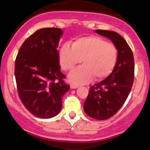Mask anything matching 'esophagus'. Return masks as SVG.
Instances as JSON below:
<instances>
[{
  "mask_svg": "<svg viewBox=\"0 0 150 150\" xmlns=\"http://www.w3.org/2000/svg\"><path fill=\"white\" fill-rule=\"evenodd\" d=\"M78 87V85H77V84H71L70 85L71 88H77Z\"/></svg>",
  "mask_w": 150,
  "mask_h": 150,
  "instance_id": "esophagus-1",
  "label": "esophagus"
}]
</instances>
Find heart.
Returning <instances> with one entry per match:
<instances>
[{"mask_svg": "<svg viewBox=\"0 0 150 150\" xmlns=\"http://www.w3.org/2000/svg\"><path fill=\"white\" fill-rule=\"evenodd\" d=\"M118 58L117 48L98 36H84L75 39L72 46L65 43L60 48L59 61L62 69L71 71L81 62L83 65L71 72L70 82L89 83L95 78L99 81L108 77L115 67Z\"/></svg>", "mask_w": 150, "mask_h": 150, "instance_id": "heart-1", "label": "heart"}]
</instances>
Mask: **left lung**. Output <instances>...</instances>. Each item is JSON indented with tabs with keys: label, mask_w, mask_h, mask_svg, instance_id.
Here are the masks:
<instances>
[{
	"label": "left lung",
	"mask_w": 150,
	"mask_h": 150,
	"mask_svg": "<svg viewBox=\"0 0 150 150\" xmlns=\"http://www.w3.org/2000/svg\"><path fill=\"white\" fill-rule=\"evenodd\" d=\"M96 33L110 39L118 51L112 72L102 81L91 86L83 104L87 115L103 120L117 113L126 101L134 83V59L130 46L118 33L104 30H96Z\"/></svg>",
	"instance_id": "obj_1"
}]
</instances>
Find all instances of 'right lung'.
<instances>
[{
  "mask_svg": "<svg viewBox=\"0 0 150 150\" xmlns=\"http://www.w3.org/2000/svg\"><path fill=\"white\" fill-rule=\"evenodd\" d=\"M60 28L37 30L22 43L15 61V78L21 102L33 115L51 118L59 114L69 89L60 71L57 47Z\"/></svg>",
  "mask_w": 150,
  "mask_h": 150,
  "instance_id": "add662e5",
  "label": "right lung"
}]
</instances>
